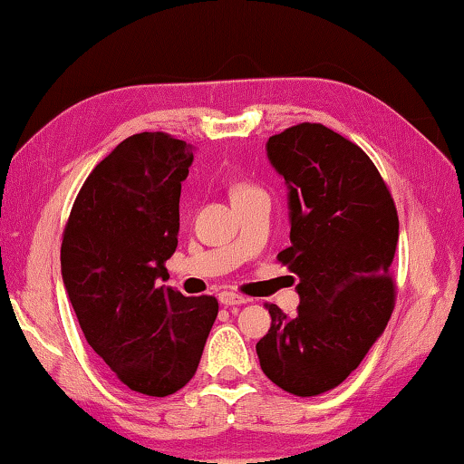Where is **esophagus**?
Wrapping results in <instances>:
<instances>
[{
    "mask_svg": "<svg viewBox=\"0 0 464 464\" xmlns=\"http://www.w3.org/2000/svg\"><path fill=\"white\" fill-rule=\"evenodd\" d=\"M219 303L226 306H234V304H245L246 298L242 295H237V292L224 290V292H219Z\"/></svg>",
    "mask_w": 464,
    "mask_h": 464,
    "instance_id": "1",
    "label": "esophagus"
}]
</instances>
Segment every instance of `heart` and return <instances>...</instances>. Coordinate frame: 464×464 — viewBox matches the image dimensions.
<instances>
[{"mask_svg": "<svg viewBox=\"0 0 464 464\" xmlns=\"http://www.w3.org/2000/svg\"><path fill=\"white\" fill-rule=\"evenodd\" d=\"M255 187H251V184H246V182H238V184H234L232 187V197H238V195H242V192H246V190H253Z\"/></svg>", "mask_w": 464, "mask_h": 464, "instance_id": "b5f03b06", "label": "heart"}]
</instances>
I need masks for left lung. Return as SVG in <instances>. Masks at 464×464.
<instances>
[{
    "label": "left lung",
    "mask_w": 464,
    "mask_h": 464,
    "mask_svg": "<svg viewBox=\"0 0 464 464\" xmlns=\"http://www.w3.org/2000/svg\"><path fill=\"white\" fill-rule=\"evenodd\" d=\"M267 158L288 187L290 246L277 261L296 276L301 304L296 317L267 304L256 356L276 386L317 396L359 367L390 322L398 213L369 155L324 124L274 134Z\"/></svg>",
    "instance_id": "1"
}]
</instances>
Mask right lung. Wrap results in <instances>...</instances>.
I'll return each instance as SVG.
<instances>
[{
	"instance_id": "add662e5",
	"label": "right lung",
	"mask_w": 464,
	"mask_h": 464,
	"mask_svg": "<svg viewBox=\"0 0 464 464\" xmlns=\"http://www.w3.org/2000/svg\"><path fill=\"white\" fill-rule=\"evenodd\" d=\"M192 147L132 134L84 180L62 240V277L84 338L126 388L169 396L197 373L216 296L158 286L178 246Z\"/></svg>"
}]
</instances>
